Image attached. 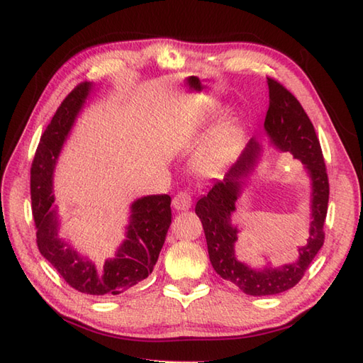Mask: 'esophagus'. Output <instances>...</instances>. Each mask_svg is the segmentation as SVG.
<instances>
[{"label": "esophagus", "instance_id": "1", "mask_svg": "<svg viewBox=\"0 0 363 363\" xmlns=\"http://www.w3.org/2000/svg\"><path fill=\"white\" fill-rule=\"evenodd\" d=\"M173 207L176 211H189L191 207V196L189 191H177L173 198Z\"/></svg>", "mask_w": 363, "mask_h": 363}]
</instances>
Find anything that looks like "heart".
<instances>
[{"label":"heart","instance_id":"1","mask_svg":"<svg viewBox=\"0 0 363 363\" xmlns=\"http://www.w3.org/2000/svg\"><path fill=\"white\" fill-rule=\"evenodd\" d=\"M230 142H233V130L230 129L218 130V133L206 143L204 150L201 152V160L204 164H215V162H218L223 156H225Z\"/></svg>","mask_w":363,"mask_h":363}]
</instances>
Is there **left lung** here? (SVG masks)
Wrapping results in <instances>:
<instances>
[{
    "instance_id": "8db88e82",
    "label": "left lung",
    "mask_w": 363,
    "mask_h": 363,
    "mask_svg": "<svg viewBox=\"0 0 363 363\" xmlns=\"http://www.w3.org/2000/svg\"><path fill=\"white\" fill-rule=\"evenodd\" d=\"M269 107L264 128L274 148L290 152L304 164L311 177V229L304 246L298 248V259L282 267L252 268L235 256L238 228L233 225L235 203L246 179L256 167L262 148L256 138L246 143L240 156L221 179H215L207 195L198 199L195 212L203 223L207 251L215 272L237 285L246 295L265 296L289 290L301 281L311 262L325 243V220L329 201V181L321 146L312 121L303 106L282 84L267 78Z\"/></svg>"
}]
</instances>
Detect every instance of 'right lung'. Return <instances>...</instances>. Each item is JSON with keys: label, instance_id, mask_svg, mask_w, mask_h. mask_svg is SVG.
<instances>
[{"label": "right lung", "instance_id": "obj_1", "mask_svg": "<svg viewBox=\"0 0 363 363\" xmlns=\"http://www.w3.org/2000/svg\"><path fill=\"white\" fill-rule=\"evenodd\" d=\"M91 89V82L74 87L45 129L30 167V199L37 246L42 256L74 290L95 296H112L128 291L152 273L172 225V198L150 195L135 199L130 204L126 238L115 257L107 259L104 264H95L82 256L62 235L57 207L52 204V174L59 154Z\"/></svg>", "mask_w": 363, "mask_h": 363}]
</instances>
